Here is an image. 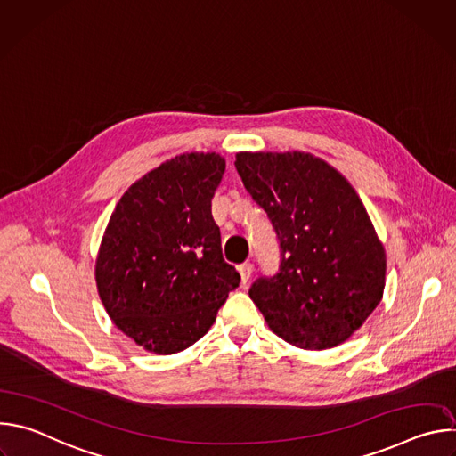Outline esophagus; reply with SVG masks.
Here are the masks:
<instances>
[{"label": "esophagus", "mask_w": 456, "mask_h": 456, "mask_svg": "<svg viewBox=\"0 0 456 456\" xmlns=\"http://www.w3.org/2000/svg\"><path fill=\"white\" fill-rule=\"evenodd\" d=\"M238 271H240V276H241V283L247 285L248 280H250V276H252L254 265H252V264H241V265L238 267Z\"/></svg>", "instance_id": "esophagus-1"}]
</instances>
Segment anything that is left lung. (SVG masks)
<instances>
[{
	"mask_svg": "<svg viewBox=\"0 0 456 456\" xmlns=\"http://www.w3.org/2000/svg\"><path fill=\"white\" fill-rule=\"evenodd\" d=\"M236 171L267 213L280 271L248 296L269 329L305 350L345 343L382 299L386 252L350 182L303 153H236Z\"/></svg>",
	"mask_w": 456,
	"mask_h": 456,
	"instance_id": "8db88e82",
	"label": "left lung"
}]
</instances>
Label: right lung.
<instances>
[{"label": "right lung", "mask_w": 456, "mask_h": 456, "mask_svg": "<svg viewBox=\"0 0 456 456\" xmlns=\"http://www.w3.org/2000/svg\"><path fill=\"white\" fill-rule=\"evenodd\" d=\"M224 171L216 153L178 155L137 180L111 213L97 290L115 327L148 352L197 343L240 285L211 213Z\"/></svg>", "instance_id": "add662e5"}]
</instances>
